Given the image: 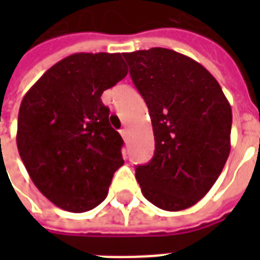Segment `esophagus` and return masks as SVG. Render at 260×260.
Returning <instances> with one entry per match:
<instances>
[{
    "label": "esophagus",
    "mask_w": 260,
    "mask_h": 260,
    "mask_svg": "<svg viewBox=\"0 0 260 260\" xmlns=\"http://www.w3.org/2000/svg\"><path fill=\"white\" fill-rule=\"evenodd\" d=\"M120 134H121V136H122V139H124V140H128V131L126 129H121L120 131Z\"/></svg>",
    "instance_id": "1"
}]
</instances>
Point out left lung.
<instances>
[{"instance_id": "8db88e82", "label": "left lung", "mask_w": 260, "mask_h": 260, "mask_svg": "<svg viewBox=\"0 0 260 260\" xmlns=\"http://www.w3.org/2000/svg\"><path fill=\"white\" fill-rule=\"evenodd\" d=\"M155 136L150 162L136 167L143 196L169 212L187 209L210 190L231 151L232 109L205 67L167 48L124 54Z\"/></svg>"}]
</instances>
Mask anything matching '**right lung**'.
I'll return each mask as SVG.
<instances>
[{
  "mask_svg": "<svg viewBox=\"0 0 260 260\" xmlns=\"http://www.w3.org/2000/svg\"><path fill=\"white\" fill-rule=\"evenodd\" d=\"M126 74L121 54L79 52L48 69L22 98L18 154L35 186L60 209H94L124 165V142L101 95Z\"/></svg>",
  "mask_w": 260,
  "mask_h": 260,
  "instance_id": "obj_1",
  "label": "right lung"
}]
</instances>
